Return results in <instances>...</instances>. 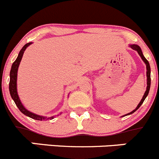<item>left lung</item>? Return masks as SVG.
Instances as JSON below:
<instances>
[{"instance_id":"8db88e82","label":"left lung","mask_w":159,"mask_h":159,"mask_svg":"<svg viewBox=\"0 0 159 159\" xmlns=\"http://www.w3.org/2000/svg\"><path fill=\"white\" fill-rule=\"evenodd\" d=\"M129 46L132 49H133V50H135V51L137 52L138 54L140 55V56L141 57L142 60H143V61L144 62L145 64H146V68H147V89H146V91H145L144 95L143 96V98L141 99V100H140V102L139 103V104L137 105V107H136V109L133 110V111H131L130 113H128V114H126V115H125L124 116H127V115H132V114L134 113L136 110L139 109V107L141 106L142 103H143L144 100L146 99L147 96H148V93H149V91H150V87H151V67H150L149 62L147 60V59L144 57V56L143 55V52H142V50H141V48H140V46L137 45V44H129ZM124 116H122V117H124Z\"/></svg>"}]
</instances>
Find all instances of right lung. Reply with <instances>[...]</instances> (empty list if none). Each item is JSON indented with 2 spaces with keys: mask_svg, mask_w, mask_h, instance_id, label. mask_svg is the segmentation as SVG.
Listing matches in <instances>:
<instances>
[{
  "mask_svg": "<svg viewBox=\"0 0 159 159\" xmlns=\"http://www.w3.org/2000/svg\"><path fill=\"white\" fill-rule=\"evenodd\" d=\"M32 44V42H29L27 44H25L23 46L22 49L19 52V55H18V57L16 58V61L12 63L11 68V71H10V81H9V92L10 95H11L12 100H14L15 103L16 104V106L18 107V108L19 109V111H21L23 115H26L27 117L33 118V119L38 120V121H43V120H48V119H53L55 118V116L52 117H45V116H41V115H36L34 113H32L30 111H28L27 109L25 108V107L23 106V104L22 103L21 100L19 99V96L18 95L17 92V73H18V69H19V64H20V62H21V59L23 58V53H24L25 50L26 49L28 46H30ZM61 115V114H59Z\"/></svg>",
  "mask_w": 159,
  "mask_h": 159,
  "instance_id": "add662e5",
  "label": "right lung"
}]
</instances>
